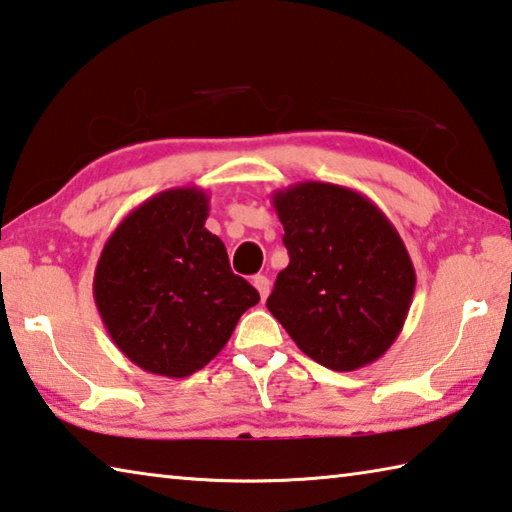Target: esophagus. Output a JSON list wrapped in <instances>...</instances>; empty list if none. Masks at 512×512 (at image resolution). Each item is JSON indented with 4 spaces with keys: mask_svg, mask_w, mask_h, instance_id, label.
<instances>
[{
    "mask_svg": "<svg viewBox=\"0 0 512 512\" xmlns=\"http://www.w3.org/2000/svg\"><path fill=\"white\" fill-rule=\"evenodd\" d=\"M253 286L259 291V297H262V302L268 297V293H271V282H268L266 275H255L253 277Z\"/></svg>",
    "mask_w": 512,
    "mask_h": 512,
    "instance_id": "obj_1",
    "label": "esophagus"
}]
</instances>
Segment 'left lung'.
Instances as JSON below:
<instances>
[{"label": "left lung", "instance_id": "1", "mask_svg": "<svg viewBox=\"0 0 512 512\" xmlns=\"http://www.w3.org/2000/svg\"><path fill=\"white\" fill-rule=\"evenodd\" d=\"M273 206L291 262L268 311L322 367L371 365L403 331L416 286L398 230L365 194L336 183L288 185Z\"/></svg>", "mask_w": 512, "mask_h": 512}]
</instances>
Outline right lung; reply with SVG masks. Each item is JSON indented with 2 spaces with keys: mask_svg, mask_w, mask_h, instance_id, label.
<instances>
[{
  "mask_svg": "<svg viewBox=\"0 0 512 512\" xmlns=\"http://www.w3.org/2000/svg\"><path fill=\"white\" fill-rule=\"evenodd\" d=\"M197 185L154 194L102 248L94 300L125 356L150 374L192 376L226 347L259 293L230 271L224 241L206 228Z\"/></svg>",
  "mask_w": 512,
  "mask_h": 512,
  "instance_id": "1",
  "label": "right lung"
}]
</instances>
